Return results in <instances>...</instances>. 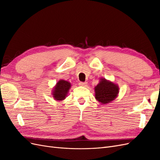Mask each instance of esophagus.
Instances as JSON below:
<instances>
[{"label": "esophagus", "instance_id": "esophagus-1", "mask_svg": "<svg viewBox=\"0 0 160 160\" xmlns=\"http://www.w3.org/2000/svg\"><path fill=\"white\" fill-rule=\"evenodd\" d=\"M79 85L80 86H83V87H85L88 85V83L87 82H80V83H79Z\"/></svg>", "mask_w": 160, "mask_h": 160}]
</instances>
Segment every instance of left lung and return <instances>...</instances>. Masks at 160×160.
<instances>
[{
    "label": "left lung",
    "instance_id": "left-lung-1",
    "mask_svg": "<svg viewBox=\"0 0 160 160\" xmlns=\"http://www.w3.org/2000/svg\"><path fill=\"white\" fill-rule=\"evenodd\" d=\"M95 99L101 103L106 104L117 98L119 93V87L113 82L102 78L95 88Z\"/></svg>",
    "mask_w": 160,
    "mask_h": 160
}]
</instances>
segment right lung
Wrapping results in <instances>:
<instances>
[{
  "label": "right lung",
  "instance_id": "1",
  "mask_svg": "<svg viewBox=\"0 0 160 160\" xmlns=\"http://www.w3.org/2000/svg\"><path fill=\"white\" fill-rule=\"evenodd\" d=\"M71 87V85L69 82L65 80L59 81L52 90V97L57 101L65 99Z\"/></svg>",
  "mask_w": 160,
  "mask_h": 160
}]
</instances>
